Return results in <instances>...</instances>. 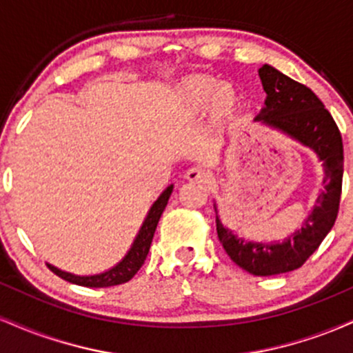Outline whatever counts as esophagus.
<instances>
[{
  "label": "esophagus",
  "instance_id": "esophagus-1",
  "mask_svg": "<svg viewBox=\"0 0 353 353\" xmlns=\"http://www.w3.org/2000/svg\"><path fill=\"white\" fill-rule=\"evenodd\" d=\"M184 177L190 182H205L209 181L210 172L205 168H201V165H194V168H190L189 171L185 172Z\"/></svg>",
  "mask_w": 353,
  "mask_h": 353
}]
</instances>
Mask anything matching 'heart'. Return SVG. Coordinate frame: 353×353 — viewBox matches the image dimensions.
Returning a JSON list of instances; mask_svg holds the SVG:
<instances>
[{
    "mask_svg": "<svg viewBox=\"0 0 353 353\" xmlns=\"http://www.w3.org/2000/svg\"><path fill=\"white\" fill-rule=\"evenodd\" d=\"M185 99L194 109L212 106L219 116H228L237 106V92L230 84L216 79H196L185 86Z\"/></svg>",
    "mask_w": 353,
    "mask_h": 353,
    "instance_id": "b5f03b06",
    "label": "heart"
}]
</instances>
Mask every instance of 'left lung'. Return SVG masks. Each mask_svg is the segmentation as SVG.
I'll return each instance as SVG.
<instances>
[{"label": "left lung", "mask_w": 353, "mask_h": 353, "mask_svg": "<svg viewBox=\"0 0 353 353\" xmlns=\"http://www.w3.org/2000/svg\"><path fill=\"white\" fill-rule=\"evenodd\" d=\"M259 78L267 98L264 108L255 116V123L309 148L323 168V190L319 194L314 209L303 219L302 228L281 242H257L239 237L222 224L214 204L217 236L229 257L249 274L269 277L303 265L334 228L342 194L343 145L334 117L309 88L282 74L270 64L259 70Z\"/></svg>", "instance_id": "obj_1"}]
</instances>
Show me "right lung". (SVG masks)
<instances>
[{"label": "right lung", "mask_w": 353, "mask_h": 353, "mask_svg": "<svg viewBox=\"0 0 353 353\" xmlns=\"http://www.w3.org/2000/svg\"><path fill=\"white\" fill-rule=\"evenodd\" d=\"M172 189L174 185L171 184L169 188H165L163 190V194H161L156 201H154V204L151 205V209L148 210V216H145L143 225H141L139 232H137L134 241H132L129 250L116 265L111 267V269L104 270V272H99V274L78 275L72 272H66V270H61L56 265L50 264V262H48V267H50L56 275H59L61 279H64V281L76 283V285H83V287H96V289H99V287H111V285H119V283L129 282L137 274V270L141 269V265L144 264L145 257H148L149 247H151L154 232H156V228H157V222H159L165 205H168V201L169 197H171Z\"/></svg>", "instance_id": "1"}]
</instances>
